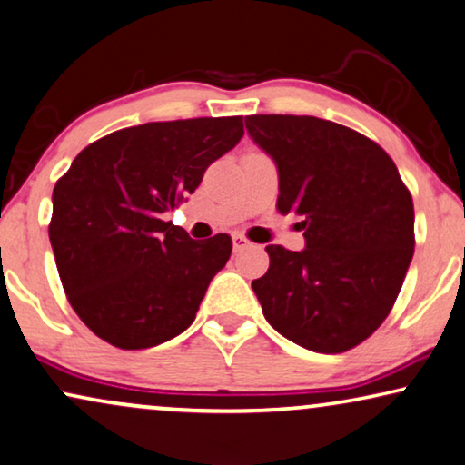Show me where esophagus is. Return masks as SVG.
I'll return each instance as SVG.
<instances>
[{"label": "esophagus", "mask_w": 465, "mask_h": 465, "mask_svg": "<svg viewBox=\"0 0 465 465\" xmlns=\"http://www.w3.org/2000/svg\"><path fill=\"white\" fill-rule=\"evenodd\" d=\"M246 246H251V240H246L244 235H233V251L238 252V251H244Z\"/></svg>", "instance_id": "esophagus-1"}]
</instances>
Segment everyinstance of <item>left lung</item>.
<instances>
[{
  "mask_svg": "<svg viewBox=\"0 0 465 465\" xmlns=\"http://www.w3.org/2000/svg\"><path fill=\"white\" fill-rule=\"evenodd\" d=\"M276 160V208L301 219L305 248L265 246L270 270L252 280L280 335L341 354L375 332L402 289L415 251V211L394 160L356 130L313 115H246Z\"/></svg>",
  "mask_w": 465,
  "mask_h": 465,
  "instance_id": "8db88e82",
  "label": "left lung"
}]
</instances>
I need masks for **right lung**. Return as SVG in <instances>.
Here are the masks:
<instances>
[{
	"label": "right lung",
	"instance_id": "right-lung-1",
	"mask_svg": "<svg viewBox=\"0 0 465 465\" xmlns=\"http://www.w3.org/2000/svg\"><path fill=\"white\" fill-rule=\"evenodd\" d=\"M242 134V115L122 128L82 149L56 181L48 233L58 276L103 341L145 350L193 322L232 238L192 240L164 214Z\"/></svg>",
	"mask_w": 465,
	"mask_h": 465
}]
</instances>
